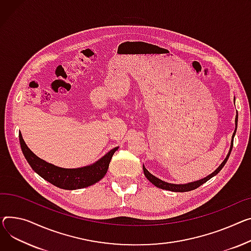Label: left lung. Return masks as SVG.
<instances>
[{
    "label": "left lung",
    "mask_w": 251,
    "mask_h": 251,
    "mask_svg": "<svg viewBox=\"0 0 251 251\" xmlns=\"http://www.w3.org/2000/svg\"><path fill=\"white\" fill-rule=\"evenodd\" d=\"M234 102H235V98H234ZM237 122H238V113H236V117H235V130L234 132H233V135H232V139H231V145H230V149H229V152L228 154L226 155L225 159L223 160V162L217 168L211 175L207 176L206 177L204 178H201V179H198V180H195V181H191V182H188V183H171V182H168V181H164V180H161L160 178L156 177L155 176L150 174L146 169L145 166L143 164V173H144V176H146V178L152 183V185H154L155 187L159 188V189H162V190H166V191H172V192H180V193H183V192H189V191H193L197 188H199L200 186H202L203 183H205L207 180H209L210 178H212L213 176H215L217 174H218L222 169L223 166L225 165V163L227 162L228 158H229V155L231 153V150H232V147H233V138H234L235 136V133H236V129H237Z\"/></svg>",
    "instance_id": "left-lung-1"
}]
</instances>
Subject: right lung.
<instances>
[{
  "mask_svg": "<svg viewBox=\"0 0 251 251\" xmlns=\"http://www.w3.org/2000/svg\"><path fill=\"white\" fill-rule=\"evenodd\" d=\"M19 140L22 152L32 170L53 186L63 190L83 189L101 180L108 172L113 154L119 148L117 146L111 149L103 157L90 165L77 169H63L49 163L33 153L25 143L21 133H19Z\"/></svg>",
  "mask_w": 251,
  "mask_h": 251,
  "instance_id": "add662e5",
  "label": "right lung"
}]
</instances>
